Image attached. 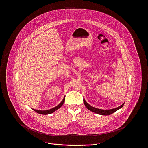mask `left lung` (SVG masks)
<instances>
[{
    "label": "left lung",
    "mask_w": 148,
    "mask_h": 148,
    "mask_svg": "<svg viewBox=\"0 0 148 148\" xmlns=\"http://www.w3.org/2000/svg\"><path fill=\"white\" fill-rule=\"evenodd\" d=\"M83 101H84V103L85 106L86 107V108L92 111L94 113H96V114H98L99 115H110L112 114H113V113L115 112L116 111H117L118 110L120 109V108H121L124 105V103L121 106H119L116 108H114V109H109V110H103V109H98V108H94L92 106H90L89 104L87 103V102L84 99H83Z\"/></svg>",
    "instance_id": "obj_1"
}]
</instances>
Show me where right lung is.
I'll list each match as a JSON object with an SVG mask.
<instances>
[{"instance_id": "right-lung-1", "label": "right lung", "mask_w": 148, "mask_h": 148, "mask_svg": "<svg viewBox=\"0 0 148 148\" xmlns=\"http://www.w3.org/2000/svg\"><path fill=\"white\" fill-rule=\"evenodd\" d=\"M64 101H65V97L63 98V100L62 101V102L58 106L52 108V109H50L49 110H36V109H33V110H34L35 112H36L38 114H43V115H47V114H49L51 113H53V112H54L56 110H58V109H59L62 106H63V104L64 103Z\"/></svg>"}]
</instances>
